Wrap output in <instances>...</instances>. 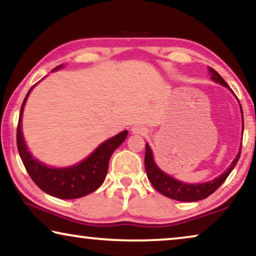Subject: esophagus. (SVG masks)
Listing matches in <instances>:
<instances>
[{
	"label": "esophagus",
	"mask_w": 256,
	"mask_h": 256,
	"mask_svg": "<svg viewBox=\"0 0 256 256\" xmlns=\"http://www.w3.org/2000/svg\"><path fill=\"white\" fill-rule=\"evenodd\" d=\"M132 132L136 135H144L146 132V129L144 127H142V126H134V127L132 128Z\"/></svg>",
	"instance_id": "1"
}]
</instances>
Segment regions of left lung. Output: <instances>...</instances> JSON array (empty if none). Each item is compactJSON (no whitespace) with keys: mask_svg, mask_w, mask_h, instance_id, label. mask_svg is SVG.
Listing matches in <instances>:
<instances>
[{"mask_svg":"<svg viewBox=\"0 0 256 256\" xmlns=\"http://www.w3.org/2000/svg\"><path fill=\"white\" fill-rule=\"evenodd\" d=\"M211 79L216 84L228 88L230 92L233 93V90L230 88L225 80L222 78V76L218 72L214 71L212 68H208ZM234 94V93H233ZM236 96V94H234ZM239 101V100H238ZM240 104V102H239ZM240 110H241V116H242V132H244V114H242V108L240 104ZM241 154V146L239 148V152L236 156V158L233 160V162L230 163V166L227 168L226 171L220 174V176L216 177L214 180L205 182V183H197V184H190V183H184L180 180L170 176L166 172H164L163 170L160 169V166H157L154 158L152 150L150 148L148 143H146V157H144V166L148 180L156 191H158L160 194H162L166 197H169L174 200L180 202H198L202 199L208 198L210 194H212L226 180V178L228 177V174L232 172L234 166H236L238 160L240 158Z\"/></svg>","mask_w":256,"mask_h":256,"instance_id":"obj_1","label":"left lung"}]
</instances>
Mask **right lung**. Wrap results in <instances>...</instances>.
Masks as SVG:
<instances>
[{"instance_id":"add662e5","label":"right lung","mask_w":256,"mask_h":256,"mask_svg":"<svg viewBox=\"0 0 256 256\" xmlns=\"http://www.w3.org/2000/svg\"><path fill=\"white\" fill-rule=\"evenodd\" d=\"M64 68V64L57 66L52 72ZM37 84L31 87L24 99L20 112L18 127H17V149L20 160L26 166L28 174L40 190L52 197L59 199H76L92 194L104 183L108 171L110 156L115 149L124 142L128 132L124 130L118 135L101 143L86 158L73 166L56 168L40 162L34 157L28 148L22 130V116L28 98Z\"/></svg>"}]
</instances>
